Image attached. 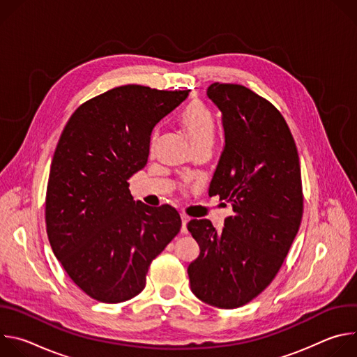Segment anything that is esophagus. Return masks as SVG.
Segmentation results:
<instances>
[{
    "mask_svg": "<svg viewBox=\"0 0 357 357\" xmlns=\"http://www.w3.org/2000/svg\"><path fill=\"white\" fill-rule=\"evenodd\" d=\"M181 219H182V227H181V231L182 233H186L188 230H186V225H188V222H189V218L186 216V215H181Z\"/></svg>",
    "mask_w": 357,
    "mask_h": 357,
    "instance_id": "1",
    "label": "esophagus"
}]
</instances>
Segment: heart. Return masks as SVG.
I'll list each match as a JSON object with an SVG mask.
<instances>
[{
  "label": "heart",
  "instance_id": "heart-1",
  "mask_svg": "<svg viewBox=\"0 0 357 357\" xmlns=\"http://www.w3.org/2000/svg\"><path fill=\"white\" fill-rule=\"evenodd\" d=\"M182 126L186 130L193 146L212 144L215 137V117L212 112L202 103H193L182 117Z\"/></svg>",
  "mask_w": 357,
  "mask_h": 357
}]
</instances>
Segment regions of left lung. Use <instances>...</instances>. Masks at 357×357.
Here are the masks:
<instances>
[{"label": "left lung", "mask_w": 357, "mask_h": 357, "mask_svg": "<svg viewBox=\"0 0 357 357\" xmlns=\"http://www.w3.org/2000/svg\"><path fill=\"white\" fill-rule=\"evenodd\" d=\"M206 93L225 130L209 195L229 202L233 215L222 231L208 219L188 223L200 248L188 275L200 301L233 310L263 292L287 257L302 219L301 168L292 134L270 101L241 84L216 82Z\"/></svg>", "instance_id": "8db88e82"}]
</instances>
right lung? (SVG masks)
Returning a JSON list of instances; mask_svg holds the SVG:
<instances>
[{"mask_svg":"<svg viewBox=\"0 0 357 357\" xmlns=\"http://www.w3.org/2000/svg\"><path fill=\"white\" fill-rule=\"evenodd\" d=\"M188 94L139 84L112 89L83 103L59 138L46 231L72 281L100 302L138 295L151 261L181 230L175 208L135 202L128 179L148 161L152 130Z\"/></svg>","mask_w":357,"mask_h":357,"instance_id":"obj_1","label":"right lung"}]
</instances>
